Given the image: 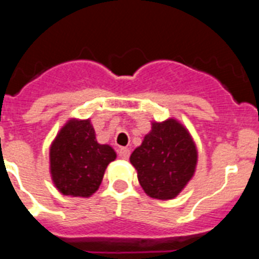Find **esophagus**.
<instances>
[{
	"label": "esophagus",
	"instance_id": "esophagus-1",
	"mask_svg": "<svg viewBox=\"0 0 259 259\" xmlns=\"http://www.w3.org/2000/svg\"><path fill=\"white\" fill-rule=\"evenodd\" d=\"M118 154L122 159H128V157H130V149L128 148H120L118 150Z\"/></svg>",
	"mask_w": 259,
	"mask_h": 259
}]
</instances>
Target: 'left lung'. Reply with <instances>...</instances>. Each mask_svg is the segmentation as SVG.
<instances>
[{
    "label": "left lung",
    "instance_id": "left-lung-1",
    "mask_svg": "<svg viewBox=\"0 0 259 259\" xmlns=\"http://www.w3.org/2000/svg\"><path fill=\"white\" fill-rule=\"evenodd\" d=\"M197 158V148L188 130L170 118L152 122V130L132 152L130 162L149 197L172 200L193 178Z\"/></svg>",
    "mask_w": 259,
    "mask_h": 259
}]
</instances>
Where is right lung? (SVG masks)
<instances>
[{
  "mask_svg": "<svg viewBox=\"0 0 259 259\" xmlns=\"http://www.w3.org/2000/svg\"><path fill=\"white\" fill-rule=\"evenodd\" d=\"M116 158L110 145L98 144L89 119H70L50 145V175L65 196L91 197L101 185L107 164Z\"/></svg>",
  "mask_w": 259,
  "mask_h": 259,
  "instance_id": "1",
  "label": "right lung"
}]
</instances>
